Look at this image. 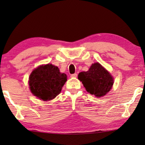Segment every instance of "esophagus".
Here are the masks:
<instances>
[{"label":"esophagus","instance_id":"obj_1","mask_svg":"<svg viewBox=\"0 0 145 145\" xmlns=\"http://www.w3.org/2000/svg\"><path fill=\"white\" fill-rule=\"evenodd\" d=\"M71 78H76V77H77V74H76V73H74V74H71Z\"/></svg>","mask_w":145,"mask_h":145}]
</instances>
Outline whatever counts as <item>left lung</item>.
<instances>
[{
  "mask_svg": "<svg viewBox=\"0 0 145 145\" xmlns=\"http://www.w3.org/2000/svg\"><path fill=\"white\" fill-rule=\"evenodd\" d=\"M78 78L87 92L97 97L110 92L114 83L112 76L98 62L92 63L88 71L80 72Z\"/></svg>",
  "mask_w": 145,
  "mask_h": 145,
  "instance_id": "obj_1",
  "label": "left lung"
}]
</instances>
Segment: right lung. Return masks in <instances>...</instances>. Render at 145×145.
I'll list each match as a JSON object with an SVG mask.
<instances>
[{"label": "right lung", "instance_id": "add662e5", "mask_svg": "<svg viewBox=\"0 0 145 145\" xmlns=\"http://www.w3.org/2000/svg\"><path fill=\"white\" fill-rule=\"evenodd\" d=\"M66 81L67 75L61 73L57 66L48 63L32 71L29 84L34 95L42 101H50L59 94Z\"/></svg>", "mask_w": 145, "mask_h": 145}]
</instances>
